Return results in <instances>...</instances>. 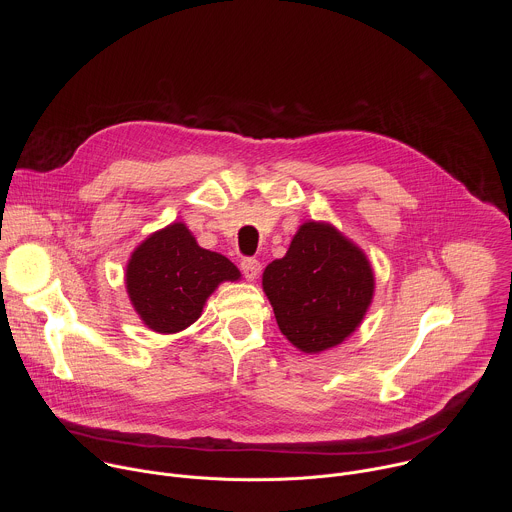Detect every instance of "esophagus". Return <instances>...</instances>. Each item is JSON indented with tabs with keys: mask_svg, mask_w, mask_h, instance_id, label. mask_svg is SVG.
I'll use <instances>...</instances> for the list:
<instances>
[{
	"mask_svg": "<svg viewBox=\"0 0 512 512\" xmlns=\"http://www.w3.org/2000/svg\"><path fill=\"white\" fill-rule=\"evenodd\" d=\"M241 271L243 275L249 279V281H255L259 277V271H261V265L257 259H243L241 261Z\"/></svg>",
	"mask_w": 512,
	"mask_h": 512,
	"instance_id": "obj_1",
	"label": "esophagus"
}]
</instances>
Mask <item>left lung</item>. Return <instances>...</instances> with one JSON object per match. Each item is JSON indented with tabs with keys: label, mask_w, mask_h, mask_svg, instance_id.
Masks as SVG:
<instances>
[{
	"label": "left lung",
	"mask_w": 512,
	"mask_h": 512,
	"mask_svg": "<svg viewBox=\"0 0 512 512\" xmlns=\"http://www.w3.org/2000/svg\"><path fill=\"white\" fill-rule=\"evenodd\" d=\"M263 291L281 334L306 354L342 344L375 296L369 257L334 225L306 221L285 257L263 271Z\"/></svg>",
	"instance_id": "obj_1"
}]
</instances>
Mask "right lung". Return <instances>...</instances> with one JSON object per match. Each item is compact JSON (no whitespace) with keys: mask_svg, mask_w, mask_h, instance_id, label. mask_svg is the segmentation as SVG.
I'll list each match as a JSON object with an SVG mask.
<instances>
[{"mask_svg":"<svg viewBox=\"0 0 512 512\" xmlns=\"http://www.w3.org/2000/svg\"><path fill=\"white\" fill-rule=\"evenodd\" d=\"M241 271L225 255L202 249L184 223H172L141 241L125 267V289L139 320L158 334L194 324L206 300Z\"/></svg>","mask_w":512,"mask_h":512,"instance_id":"right-lung-1","label":"right lung"}]
</instances>
